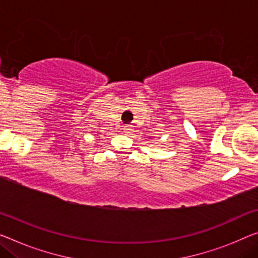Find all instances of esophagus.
<instances>
[{"mask_svg":"<svg viewBox=\"0 0 258 258\" xmlns=\"http://www.w3.org/2000/svg\"><path fill=\"white\" fill-rule=\"evenodd\" d=\"M132 132H133V126L130 124H126V125L123 126V133L124 134H132Z\"/></svg>","mask_w":258,"mask_h":258,"instance_id":"esophagus-1","label":"esophagus"}]
</instances>
